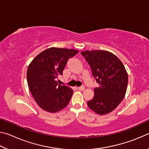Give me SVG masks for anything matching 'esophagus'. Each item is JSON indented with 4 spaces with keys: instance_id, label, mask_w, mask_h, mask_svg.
Returning <instances> with one entry per match:
<instances>
[{
    "instance_id": "obj_1",
    "label": "esophagus",
    "mask_w": 149,
    "mask_h": 149,
    "mask_svg": "<svg viewBox=\"0 0 149 149\" xmlns=\"http://www.w3.org/2000/svg\"><path fill=\"white\" fill-rule=\"evenodd\" d=\"M77 89L79 91H84L85 89V87H77Z\"/></svg>"
}]
</instances>
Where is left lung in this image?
<instances>
[{
  "label": "left lung",
  "mask_w": 149,
  "mask_h": 149,
  "mask_svg": "<svg viewBox=\"0 0 149 149\" xmlns=\"http://www.w3.org/2000/svg\"><path fill=\"white\" fill-rule=\"evenodd\" d=\"M91 68L93 75L99 86L95 88L91 100L87 102L96 114L104 115L116 108L124 98L128 75L122 61L107 50H95L81 52Z\"/></svg>",
  "instance_id": "obj_1"
}]
</instances>
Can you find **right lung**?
<instances>
[{
	"mask_svg": "<svg viewBox=\"0 0 149 149\" xmlns=\"http://www.w3.org/2000/svg\"><path fill=\"white\" fill-rule=\"evenodd\" d=\"M75 49L50 47L34 58L27 70V81L33 97L42 110L54 113L68 104L74 91L58 85L70 58L77 54Z\"/></svg>",
	"mask_w": 149,
	"mask_h": 149,
	"instance_id": "right-lung-1",
	"label": "right lung"
}]
</instances>
